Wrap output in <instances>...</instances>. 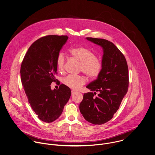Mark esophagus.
I'll use <instances>...</instances> for the list:
<instances>
[{
  "instance_id": "1",
  "label": "esophagus",
  "mask_w": 155,
  "mask_h": 155,
  "mask_svg": "<svg viewBox=\"0 0 155 155\" xmlns=\"http://www.w3.org/2000/svg\"><path fill=\"white\" fill-rule=\"evenodd\" d=\"M71 93H72V95H74V94H75V93H77V92H76V91H72Z\"/></svg>"
}]
</instances>
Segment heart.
I'll return each instance as SVG.
<instances>
[{
	"label": "heart",
	"instance_id": "b5f03b06",
	"mask_svg": "<svg viewBox=\"0 0 155 155\" xmlns=\"http://www.w3.org/2000/svg\"><path fill=\"white\" fill-rule=\"evenodd\" d=\"M71 56L78 61L80 71L84 72L89 78L95 79L101 74L103 63L102 59L96 56L91 49L84 47L78 46L71 48L69 50ZM65 62L64 55L61 53L58 57L57 64L60 70H63ZM86 82V78L83 75H69L64 79V84L68 87L77 91L80 89Z\"/></svg>",
	"mask_w": 155,
	"mask_h": 155
}]
</instances>
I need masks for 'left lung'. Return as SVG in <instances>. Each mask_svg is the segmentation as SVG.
I'll list each match as a JSON object with an SVG mask.
<instances>
[{
	"label": "left lung",
	"mask_w": 155,
	"mask_h": 155,
	"mask_svg": "<svg viewBox=\"0 0 155 155\" xmlns=\"http://www.w3.org/2000/svg\"><path fill=\"white\" fill-rule=\"evenodd\" d=\"M86 39L102 47L103 68L97 78L86 86L92 92L84 94L80 111L87 122L102 124L113 117L127 92L128 66L124 54L113 42L100 38Z\"/></svg>",
	"instance_id": "obj_1"
}]
</instances>
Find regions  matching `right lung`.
Listing matches in <instances>:
<instances>
[{"label":"right lung","instance_id":"obj_1","mask_svg":"<svg viewBox=\"0 0 155 155\" xmlns=\"http://www.w3.org/2000/svg\"><path fill=\"white\" fill-rule=\"evenodd\" d=\"M66 35H47L35 41L29 48L21 65L22 85L31 108L42 121L51 123L61 115L71 95V89L62 84L51 89L58 81L57 59L66 43Z\"/></svg>","mask_w":155,"mask_h":155}]
</instances>
